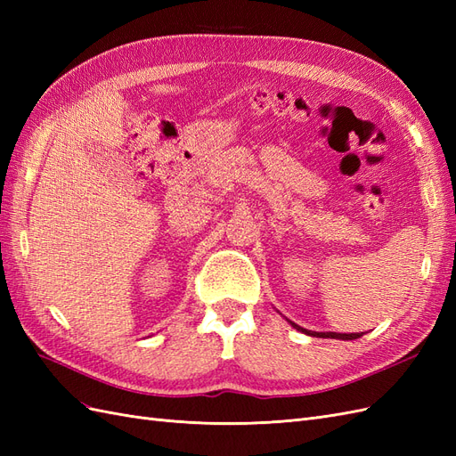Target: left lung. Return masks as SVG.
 I'll use <instances>...</instances> for the list:
<instances>
[{"label":"left lung","mask_w":456,"mask_h":456,"mask_svg":"<svg viewBox=\"0 0 456 456\" xmlns=\"http://www.w3.org/2000/svg\"><path fill=\"white\" fill-rule=\"evenodd\" d=\"M291 323L297 330H302V333H306V335H310V337H320V338H338V340H354V338H360L362 337V333H315V330H308V329H302V327H298L297 323H293V322H289Z\"/></svg>","instance_id":"left-lung-1"}]
</instances>
